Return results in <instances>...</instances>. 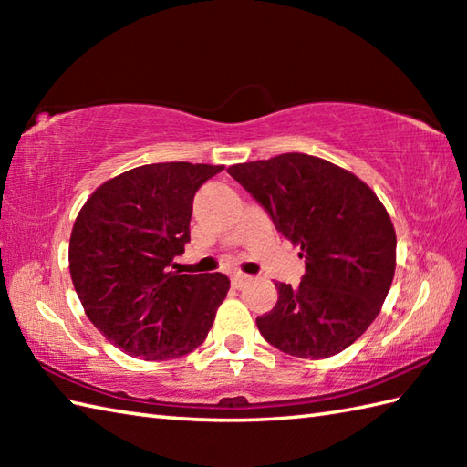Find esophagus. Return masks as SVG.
<instances>
[{
	"instance_id": "esophagus-1",
	"label": "esophagus",
	"mask_w": 467,
	"mask_h": 467,
	"mask_svg": "<svg viewBox=\"0 0 467 467\" xmlns=\"http://www.w3.org/2000/svg\"><path fill=\"white\" fill-rule=\"evenodd\" d=\"M246 281H249V276L243 275V273H233V275H231V283H233L234 289H241V286H243Z\"/></svg>"
}]
</instances>
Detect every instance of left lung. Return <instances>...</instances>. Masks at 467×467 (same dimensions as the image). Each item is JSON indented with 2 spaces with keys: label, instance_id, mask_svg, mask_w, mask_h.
Returning a JSON list of instances; mask_svg holds the SVG:
<instances>
[{
  "label": "left lung",
  "instance_id": "left-lung-1",
  "mask_svg": "<svg viewBox=\"0 0 467 467\" xmlns=\"http://www.w3.org/2000/svg\"><path fill=\"white\" fill-rule=\"evenodd\" d=\"M228 174L305 259L299 286L275 283L276 305L256 317L261 335L303 359L341 353L375 321L393 281L398 239L385 206L355 174L309 154L234 164Z\"/></svg>",
  "mask_w": 467,
  "mask_h": 467
}]
</instances>
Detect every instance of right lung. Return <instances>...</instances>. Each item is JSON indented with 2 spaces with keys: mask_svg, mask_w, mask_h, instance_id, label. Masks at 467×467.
I'll return each instance as SVG.
<instances>
[{
  "mask_svg": "<svg viewBox=\"0 0 467 467\" xmlns=\"http://www.w3.org/2000/svg\"><path fill=\"white\" fill-rule=\"evenodd\" d=\"M224 166L161 162L132 168L88 198L69 236V273L88 319L112 345L146 361L202 345L231 281L181 275L192 201Z\"/></svg>",
  "mask_w": 467,
  "mask_h": 467,
  "instance_id": "1",
  "label": "right lung"
}]
</instances>
